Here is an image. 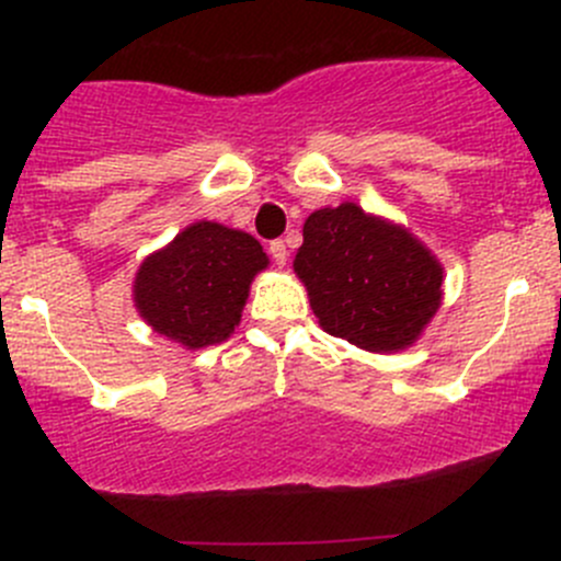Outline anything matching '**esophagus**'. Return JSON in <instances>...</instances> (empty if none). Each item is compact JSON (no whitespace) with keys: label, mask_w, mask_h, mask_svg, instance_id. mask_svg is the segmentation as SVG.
<instances>
[{"label":"esophagus","mask_w":561,"mask_h":561,"mask_svg":"<svg viewBox=\"0 0 561 561\" xmlns=\"http://www.w3.org/2000/svg\"><path fill=\"white\" fill-rule=\"evenodd\" d=\"M268 254H271V260H274V263L282 268V265L287 263V247H285V241H279V239L271 241V244H268Z\"/></svg>","instance_id":"esophagus-1"}]
</instances>
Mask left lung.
<instances>
[{"label":"left lung","mask_w":561,"mask_h":561,"mask_svg":"<svg viewBox=\"0 0 561 561\" xmlns=\"http://www.w3.org/2000/svg\"><path fill=\"white\" fill-rule=\"evenodd\" d=\"M296 274L331 336L390 353L415 342L443 298V265L404 228L355 203L320 208L304 222Z\"/></svg>","instance_id":"8db88e82"}]
</instances>
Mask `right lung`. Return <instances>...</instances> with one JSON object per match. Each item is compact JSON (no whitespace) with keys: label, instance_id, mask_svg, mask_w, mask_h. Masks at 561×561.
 <instances>
[{"label":"right lung","instance_id":"add662e5","mask_svg":"<svg viewBox=\"0 0 561 561\" xmlns=\"http://www.w3.org/2000/svg\"><path fill=\"white\" fill-rule=\"evenodd\" d=\"M268 265L257 239L217 222H195L135 276V307L162 336L197 350L236 331L249 282Z\"/></svg>","mask_w":561,"mask_h":561}]
</instances>
